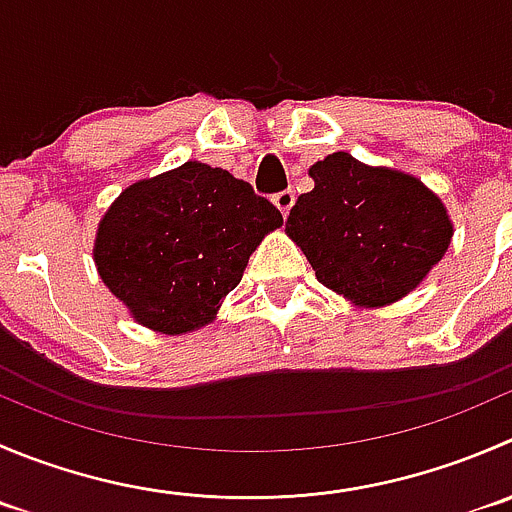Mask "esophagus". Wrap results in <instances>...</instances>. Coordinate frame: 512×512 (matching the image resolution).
<instances>
[{
  "instance_id": "esophagus-1",
  "label": "esophagus",
  "mask_w": 512,
  "mask_h": 512,
  "mask_svg": "<svg viewBox=\"0 0 512 512\" xmlns=\"http://www.w3.org/2000/svg\"><path fill=\"white\" fill-rule=\"evenodd\" d=\"M272 202H275L277 210L282 212V217H287V215H290L292 205H295V192H292V190H282V192H277V195L272 197Z\"/></svg>"
}]
</instances>
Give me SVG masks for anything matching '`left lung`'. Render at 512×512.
Wrapping results in <instances>:
<instances>
[{
	"instance_id": "8db88e82",
	"label": "left lung",
	"mask_w": 512,
	"mask_h": 512,
	"mask_svg": "<svg viewBox=\"0 0 512 512\" xmlns=\"http://www.w3.org/2000/svg\"><path fill=\"white\" fill-rule=\"evenodd\" d=\"M315 187L297 197L285 232L315 277L360 307L413 292L443 260L453 222L418 177L332 152L310 167Z\"/></svg>"
}]
</instances>
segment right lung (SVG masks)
<instances>
[{"mask_svg":"<svg viewBox=\"0 0 512 512\" xmlns=\"http://www.w3.org/2000/svg\"><path fill=\"white\" fill-rule=\"evenodd\" d=\"M282 225L250 182L205 162L130 185L102 217L94 265L140 325L182 335L215 320L267 232Z\"/></svg>","mask_w":512,"mask_h":512,"instance_id":"add662e5","label":"right lung"}]
</instances>
